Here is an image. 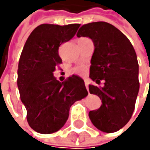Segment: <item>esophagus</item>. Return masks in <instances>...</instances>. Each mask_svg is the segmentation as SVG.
<instances>
[{"mask_svg": "<svg viewBox=\"0 0 150 150\" xmlns=\"http://www.w3.org/2000/svg\"><path fill=\"white\" fill-rule=\"evenodd\" d=\"M84 84H85V87H86V89H87V91L89 90V80H87V79H85L84 80Z\"/></svg>", "mask_w": 150, "mask_h": 150, "instance_id": "obj_1", "label": "esophagus"}]
</instances>
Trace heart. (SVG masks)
<instances>
[{
  "mask_svg": "<svg viewBox=\"0 0 150 150\" xmlns=\"http://www.w3.org/2000/svg\"><path fill=\"white\" fill-rule=\"evenodd\" d=\"M84 71H85V69L83 67H76L74 69V72L76 74H83V73H84Z\"/></svg>",
  "mask_w": 150,
  "mask_h": 150,
  "instance_id": "obj_1",
  "label": "heart"
}]
</instances>
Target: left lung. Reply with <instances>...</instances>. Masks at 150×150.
<instances>
[{"label": "left lung", "instance_id": "obj_1", "mask_svg": "<svg viewBox=\"0 0 150 150\" xmlns=\"http://www.w3.org/2000/svg\"><path fill=\"white\" fill-rule=\"evenodd\" d=\"M77 37H88L94 44L90 78L103 86L89 85L90 93L102 100L101 107L89 112L93 124L112 133L124 127L135 109L139 93V64L133 46L113 25L104 21L83 25Z\"/></svg>", "mask_w": 150, "mask_h": 150}]
</instances>
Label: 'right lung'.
Returning a JSON list of instances; mask_svg holds the SVG:
<instances>
[{
    "mask_svg": "<svg viewBox=\"0 0 150 150\" xmlns=\"http://www.w3.org/2000/svg\"><path fill=\"white\" fill-rule=\"evenodd\" d=\"M79 27L41 24L30 33L22 49L17 83L28 123L38 133L59 130L67 122L70 107L88 94L81 77L72 76L60 83L53 76L62 63L60 45L69 41Z\"/></svg>",
    "mask_w": 150,
    "mask_h": 150,
    "instance_id": "right-lung-1",
    "label": "right lung"
}]
</instances>
